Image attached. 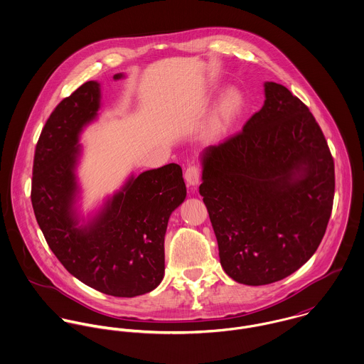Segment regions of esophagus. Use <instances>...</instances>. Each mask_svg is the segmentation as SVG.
Returning <instances> with one entry per match:
<instances>
[{
    "label": "esophagus",
    "mask_w": 364,
    "mask_h": 364,
    "mask_svg": "<svg viewBox=\"0 0 364 364\" xmlns=\"http://www.w3.org/2000/svg\"><path fill=\"white\" fill-rule=\"evenodd\" d=\"M200 177H201V168H200V166H197V164H190V166L187 167V170H186V174H184V178H186L187 184H188L190 187L198 186Z\"/></svg>",
    "instance_id": "1"
}]
</instances>
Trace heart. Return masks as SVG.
Returning a JSON list of instances; mask_svg holds the SVG:
<instances>
[{
  "mask_svg": "<svg viewBox=\"0 0 364 364\" xmlns=\"http://www.w3.org/2000/svg\"><path fill=\"white\" fill-rule=\"evenodd\" d=\"M245 106L242 90L236 86L225 89L213 105V109L206 122V135L218 138L223 135L240 117Z\"/></svg>",
  "mask_w": 364,
  "mask_h": 364,
  "instance_id": "1",
  "label": "heart"
}]
</instances>
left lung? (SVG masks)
I'll return each mask as SVG.
<instances>
[{"label": "left lung", "mask_w": 364, "mask_h": 364, "mask_svg": "<svg viewBox=\"0 0 364 364\" xmlns=\"http://www.w3.org/2000/svg\"><path fill=\"white\" fill-rule=\"evenodd\" d=\"M264 92L242 132L201 155L222 268L250 286L278 282L313 257L335 193L333 159L309 107L279 83Z\"/></svg>", "instance_id": "obj_1"}]
</instances>
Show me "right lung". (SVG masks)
Instances as JSON below:
<instances>
[{"mask_svg":"<svg viewBox=\"0 0 364 364\" xmlns=\"http://www.w3.org/2000/svg\"><path fill=\"white\" fill-rule=\"evenodd\" d=\"M99 109L100 83L89 81L50 114L35 152L32 205L46 242L71 275L105 294L134 297L162 282L168 218L187 190L176 163L131 174L85 222L77 206L80 135Z\"/></svg>","mask_w":364,"mask_h":364,"instance_id":"right-lung-1","label":"right lung"}]
</instances>
